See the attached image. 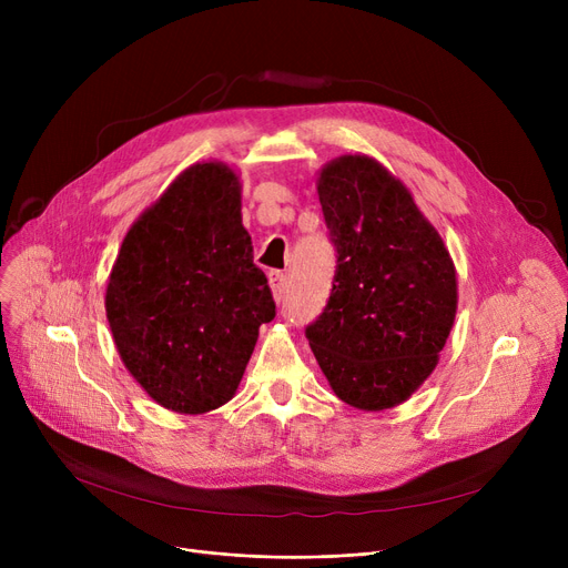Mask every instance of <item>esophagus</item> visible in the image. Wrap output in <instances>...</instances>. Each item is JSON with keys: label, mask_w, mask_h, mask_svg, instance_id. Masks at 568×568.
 Listing matches in <instances>:
<instances>
[{"label": "esophagus", "mask_w": 568, "mask_h": 568, "mask_svg": "<svg viewBox=\"0 0 568 568\" xmlns=\"http://www.w3.org/2000/svg\"><path fill=\"white\" fill-rule=\"evenodd\" d=\"M268 285H272L274 300L283 302V296H285V274L283 272H272V274H268Z\"/></svg>", "instance_id": "34e87169"}]
</instances>
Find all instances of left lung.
Returning a JSON list of instances; mask_svg holds the SVG:
<instances>
[{"mask_svg":"<svg viewBox=\"0 0 568 568\" xmlns=\"http://www.w3.org/2000/svg\"><path fill=\"white\" fill-rule=\"evenodd\" d=\"M317 195L336 274L306 338L343 403L396 407L435 371L449 338L458 304L454 260L412 193L375 159L326 163Z\"/></svg>","mask_w":568,"mask_h":568,"instance_id":"1","label":"left lung"}]
</instances>
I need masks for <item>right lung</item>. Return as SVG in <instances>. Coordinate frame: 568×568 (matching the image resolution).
Here are the masks:
<instances>
[{"mask_svg": "<svg viewBox=\"0 0 568 568\" xmlns=\"http://www.w3.org/2000/svg\"><path fill=\"white\" fill-rule=\"evenodd\" d=\"M105 313L124 366L159 405L204 414L234 396L276 304L227 165H191L131 225Z\"/></svg>", "mask_w": 568, "mask_h": 568, "instance_id": "obj_1", "label": "right lung"}]
</instances>
